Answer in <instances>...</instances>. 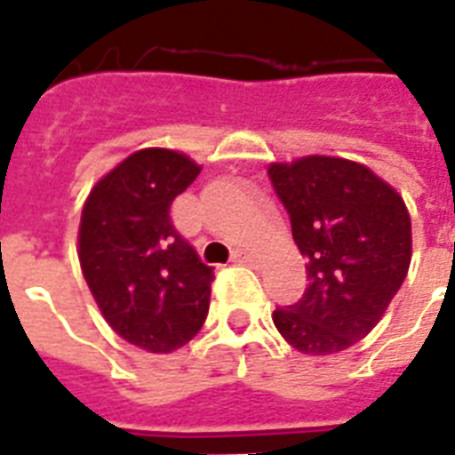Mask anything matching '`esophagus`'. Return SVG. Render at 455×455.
<instances>
[{
    "label": "esophagus",
    "instance_id": "1",
    "mask_svg": "<svg viewBox=\"0 0 455 455\" xmlns=\"http://www.w3.org/2000/svg\"><path fill=\"white\" fill-rule=\"evenodd\" d=\"M232 260L235 263H244V265H256V256L251 253V251H244V249H239L232 253Z\"/></svg>",
    "mask_w": 455,
    "mask_h": 455
}]
</instances>
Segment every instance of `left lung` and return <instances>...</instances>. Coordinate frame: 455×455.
Listing matches in <instances>:
<instances>
[{
  "label": "left lung",
  "instance_id": "left-lung-1",
  "mask_svg": "<svg viewBox=\"0 0 455 455\" xmlns=\"http://www.w3.org/2000/svg\"><path fill=\"white\" fill-rule=\"evenodd\" d=\"M272 188L307 265V289L272 322L303 355H336L369 333L411 263L404 199L369 166L310 155L270 164Z\"/></svg>",
  "mask_w": 455,
  "mask_h": 455
}]
</instances>
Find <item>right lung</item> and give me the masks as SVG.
Segmentation results:
<instances>
[{
    "mask_svg": "<svg viewBox=\"0 0 455 455\" xmlns=\"http://www.w3.org/2000/svg\"><path fill=\"white\" fill-rule=\"evenodd\" d=\"M188 155L138 150L93 185L79 223L86 284L119 336L148 352H173L209 315L213 267L171 223V204L199 176Z\"/></svg>",
    "mask_w": 455,
    "mask_h": 455,
    "instance_id": "right-lung-1",
    "label": "right lung"
}]
</instances>
